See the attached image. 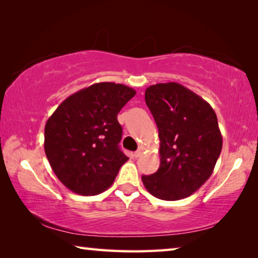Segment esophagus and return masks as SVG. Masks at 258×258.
<instances>
[{"label":"esophagus","instance_id":"1","mask_svg":"<svg viewBox=\"0 0 258 258\" xmlns=\"http://www.w3.org/2000/svg\"><path fill=\"white\" fill-rule=\"evenodd\" d=\"M142 154H143V148H142V147H140L139 149L134 152V157H135V158H138V157L142 156Z\"/></svg>","mask_w":258,"mask_h":258}]
</instances>
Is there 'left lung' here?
<instances>
[{
  "mask_svg": "<svg viewBox=\"0 0 258 258\" xmlns=\"http://www.w3.org/2000/svg\"><path fill=\"white\" fill-rule=\"evenodd\" d=\"M145 99L158 127L160 166L142 175L143 184L161 200L189 197L212 175L221 154L216 113L203 98L174 82L149 86Z\"/></svg>",
  "mask_w": 258,
  "mask_h": 258,
  "instance_id": "1",
  "label": "left lung"
}]
</instances>
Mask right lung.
Returning <instances> with one entry per match:
<instances>
[{"label":"right lung","mask_w":258,"mask_h":258,"mask_svg":"<svg viewBox=\"0 0 258 258\" xmlns=\"http://www.w3.org/2000/svg\"><path fill=\"white\" fill-rule=\"evenodd\" d=\"M131 87L103 82L68 97L47 119L44 150L56 177L82 196L107 190L128 157L120 150L117 115L135 95Z\"/></svg>","instance_id":"1"}]
</instances>
